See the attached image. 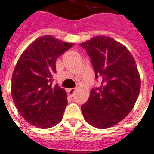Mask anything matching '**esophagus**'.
I'll list each match as a JSON object with an SVG mask.
<instances>
[{"instance_id":"obj_1","label":"esophagus","mask_w":154,"mask_h":154,"mask_svg":"<svg viewBox=\"0 0 154 154\" xmlns=\"http://www.w3.org/2000/svg\"><path fill=\"white\" fill-rule=\"evenodd\" d=\"M76 90H77V88H71V89H69V90H68V93H69V95H72L75 93V91H76Z\"/></svg>"}]
</instances>
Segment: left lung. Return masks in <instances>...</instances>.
Segmentation results:
<instances>
[{
  "label": "left lung",
  "instance_id": "8db88e82",
  "mask_svg": "<svg viewBox=\"0 0 154 154\" xmlns=\"http://www.w3.org/2000/svg\"><path fill=\"white\" fill-rule=\"evenodd\" d=\"M85 49L100 86L90 90L82 106L88 124L104 129L121 121L132 111L140 89V78L134 58L119 42L96 36L80 44Z\"/></svg>",
  "mask_w": 154,
  "mask_h": 154
}]
</instances>
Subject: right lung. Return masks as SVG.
<instances>
[{
    "label": "right lung",
    "mask_w": 154,
    "mask_h": 154,
    "mask_svg": "<svg viewBox=\"0 0 154 154\" xmlns=\"http://www.w3.org/2000/svg\"><path fill=\"white\" fill-rule=\"evenodd\" d=\"M73 45L44 35L28 46L17 60L12 76V98L21 116L33 126L49 128L61 121L67 94L52 84V75L56 60Z\"/></svg>",
    "instance_id": "1"
}]
</instances>
